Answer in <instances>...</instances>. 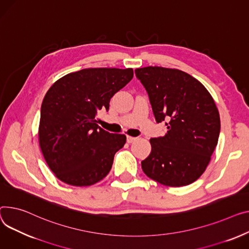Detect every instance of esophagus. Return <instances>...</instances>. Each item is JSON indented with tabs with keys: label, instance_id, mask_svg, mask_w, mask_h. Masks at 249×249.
<instances>
[{
	"label": "esophagus",
	"instance_id": "esophagus-1",
	"mask_svg": "<svg viewBox=\"0 0 249 249\" xmlns=\"http://www.w3.org/2000/svg\"><path fill=\"white\" fill-rule=\"evenodd\" d=\"M136 140V138L135 137H132V136H127V142L128 143H132V142H134Z\"/></svg>",
	"mask_w": 249,
	"mask_h": 249
}]
</instances>
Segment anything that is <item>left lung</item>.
<instances>
[{
    "label": "left lung",
    "instance_id": "obj_1",
    "mask_svg": "<svg viewBox=\"0 0 249 249\" xmlns=\"http://www.w3.org/2000/svg\"><path fill=\"white\" fill-rule=\"evenodd\" d=\"M135 75L156 122L167 126L164 136L150 139L143 172L166 186L191 184L205 171L218 142L220 118L213 98L199 81L177 69L150 66Z\"/></svg>",
    "mask_w": 249,
    "mask_h": 249
}]
</instances>
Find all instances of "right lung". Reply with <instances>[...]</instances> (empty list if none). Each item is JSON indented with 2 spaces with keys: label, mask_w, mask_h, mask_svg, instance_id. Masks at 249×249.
<instances>
[{
  "label": "right lung",
  "mask_w": 249,
  "mask_h": 249,
  "mask_svg": "<svg viewBox=\"0 0 249 249\" xmlns=\"http://www.w3.org/2000/svg\"><path fill=\"white\" fill-rule=\"evenodd\" d=\"M133 78V69L90 68L59 79L41 106L39 143L49 168L73 186H89L110 171L126 136L99 127L96 115Z\"/></svg>",
  "instance_id": "right-lung-1"
}]
</instances>
